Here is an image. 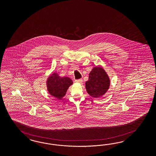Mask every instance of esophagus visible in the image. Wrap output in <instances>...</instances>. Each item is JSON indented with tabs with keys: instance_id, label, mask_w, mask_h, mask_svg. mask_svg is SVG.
<instances>
[{
	"instance_id": "1",
	"label": "esophagus",
	"mask_w": 156,
	"mask_h": 156,
	"mask_svg": "<svg viewBox=\"0 0 156 156\" xmlns=\"http://www.w3.org/2000/svg\"><path fill=\"white\" fill-rule=\"evenodd\" d=\"M76 82H78V83H81L82 82H83V80H82V79H79V80H76Z\"/></svg>"
}]
</instances>
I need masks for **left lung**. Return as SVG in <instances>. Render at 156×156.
Here are the masks:
<instances>
[{
  "label": "left lung",
  "mask_w": 156,
  "mask_h": 156,
  "mask_svg": "<svg viewBox=\"0 0 156 156\" xmlns=\"http://www.w3.org/2000/svg\"><path fill=\"white\" fill-rule=\"evenodd\" d=\"M110 80L102 67H96L89 74V80L86 82V89L89 94L99 98L109 89Z\"/></svg>",
  "instance_id": "8db88e82"
}]
</instances>
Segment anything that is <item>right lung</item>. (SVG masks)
<instances>
[{
	"label": "right lung",
	"instance_id": "right-lung-1",
	"mask_svg": "<svg viewBox=\"0 0 156 156\" xmlns=\"http://www.w3.org/2000/svg\"><path fill=\"white\" fill-rule=\"evenodd\" d=\"M73 81L68 77H60L56 73L49 76L47 81V89L54 97L61 99L65 95L66 91Z\"/></svg>",
	"mask_w": 156,
	"mask_h": 156
}]
</instances>
